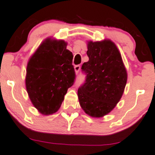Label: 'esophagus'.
<instances>
[{"label":"esophagus","instance_id":"34e87169","mask_svg":"<svg viewBox=\"0 0 155 155\" xmlns=\"http://www.w3.org/2000/svg\"><path fill=\"white\" fill-rule=\"evenodd\" d=\"M80 68H81V66H80V65H76V66L74 67L75 71H76V73H79V70H80Z\"/></svg>","mask_w":155,"mask_h":155}]
</instances>
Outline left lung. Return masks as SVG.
<instances>
[{
    "label": "left lung",
    "mask_w": 155,
    "mask_h": 155,
    "mask_svg": "<svg viewBox=\"0 0 155 155\" xmlns=\"http://www.w3.org/2000/svg\"><path fill=\"white\" fill-rule=\"evenodd\" d=\"M87 55L89 61L82 66L86 76L78 89V97L85 113L101 118L120 101L127 75L121 54L110 40L88 42Z\"/></svg>",
    "instance_id": "1"
}]
</instances>
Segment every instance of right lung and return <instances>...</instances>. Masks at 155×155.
Masks as SVG:
<instances>
[{"label": "right lung", "instance_id": "add662e5", "mask_svg": "<svg viewBox=\"0 0 155 155\" xmlns=\"http://www.w3.org/2000/svg\"><path fill=\"white\" fill-rule=\"evenodd\" d=\"M73 58L64 40L47 39L29 60L26 88L33 105L40 113L50 115L57 112L68 89L74 84Z\"/></svg>", "mask_w": 155, "mask_h": 155}]
</instances>
